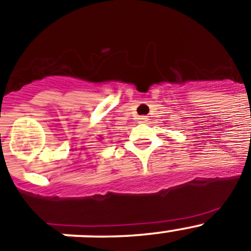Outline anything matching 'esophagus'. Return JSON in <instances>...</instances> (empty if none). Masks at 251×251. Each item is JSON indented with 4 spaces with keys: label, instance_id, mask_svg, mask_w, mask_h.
Returning a JSON list of instances; mask_svg holds the SVG:
<instances>
[{
    "label": "esophagus",
    "instance_id": "34e87169",
    "mask_svg": "<svg viewBox=\"0 0 251 251\" xmlns=\"http://www.w3.org/2000/svg\"><path fill=\"white\" fill-rule=\"evenodd\" d=\"M137 120H139V123H140V124L147 123V118H146V116H140V118L137 119Z\"/></svg>",
    "mask_w": 251,
    "mask_h": 251
}]
</instances>
